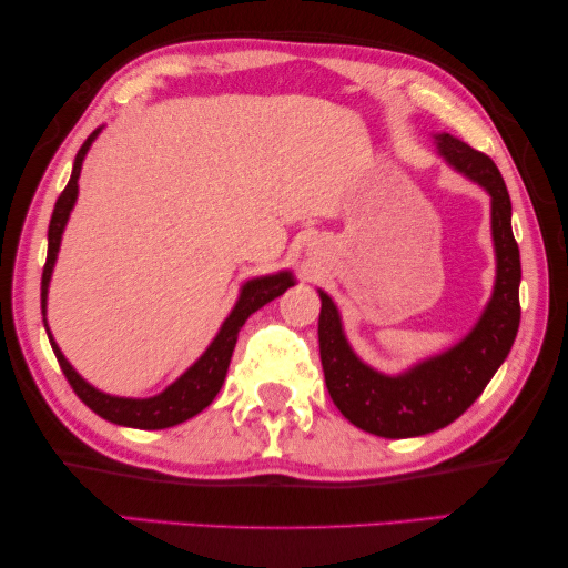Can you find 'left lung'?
<instances>
[{"label":"left lung","instance_id":"obj_1","mask_svg":"<svg viewBox=\"0 0 568 568\" xmlns=\"http://www.w3.org/2000/svg\"><path fill=\"white\" fill-rule=\"evenodd\" d=\"M440 153L490 193V219L498 256L494 300L458 347L433 357L403 377H385L369 369L349 349L339 314L327 294L320 312V355L324 383L339 413L352 425L379 438L427 435L468 410L504 365L514 347L520 322V254L510 229V199L504 175L486 153L450 133L435 135Z\"/></svg>","mask_w":568,"mask_h":568}]
</instances>
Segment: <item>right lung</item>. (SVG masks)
I'll list each match as a JSON object with an SVG mask.
<instances>
[{"label": "right lung", "instance_id": "add662e5", "mask_svg": "<svg viewBox=\"0 0 568 568\" xmlns=\"http://www.w3.org/2000/svg\"><path fill=\"white\" fill-rule=\"evenodd\" d=\"M98 130L92 133L82 148L74 155V165H72V175L64 191L60 193L58 203H54L52 219H50V231H48V262H44L42 268V322H44V306H48V284L52 276V266L54 258H58V248H60V239H62V229L68 223L70 211L74 206V199H78V179H80V169H82V158H85L90 143L95 141ZM294 282L290 274H276V276H264V278H254L244 286V292L239 296V304L234 306V312L229 314V320L223 322L221 332L216 334V339L211 342V347L206 349L196 365H193L181 379L161 393L158 397L151 399H125V397H113V395H102L95 387H90L85 379H82L78 372L70 367V362L62 357L60 347L54 345L52 334L48 329L50 345L54 349V357H58L60 367L68 377L70 387L74 389L82 403H85L92 413H98L105 420L115 423V425H128V427H141V430H163V427H173L189 417L199 415L201 410L213 403V397L219 395V389L226 379L229 372V362L231 355H234L239 332L244 327V322L254 314L256 310H262L264 304L276 300L278 294H284L290 290ZM48 327V324H44Z\"/></svg>", "mask_w": 568, "mask_h": 568}]
</instances>
